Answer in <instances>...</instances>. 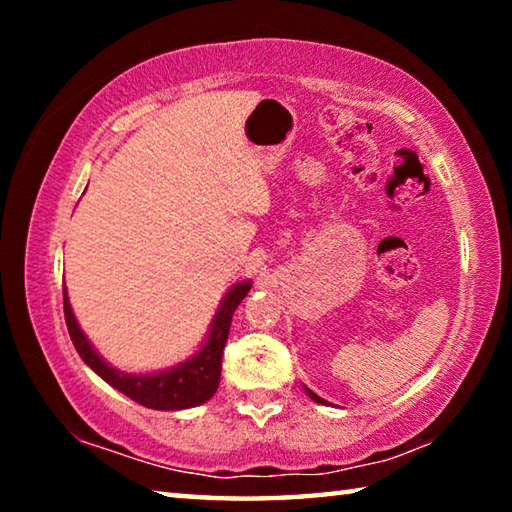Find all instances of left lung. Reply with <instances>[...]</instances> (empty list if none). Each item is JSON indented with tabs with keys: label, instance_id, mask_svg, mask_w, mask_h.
<instances>
[{
	"label": "left lung",
	"instance_id": "1",
	"mask_svg": "<svg viewBox=\"0 0 512 512\" xmlns=\"http://www.w3.org/2000/svg\"><path fill=\"white\" fill-rule=\"evenodd\" d=\"M307 393H309V397H311V400H314V402H318V404H327V402L323 400V397H318L316 393H311V391H309V388H307Z\"/></svg>",
	"mask_w": 512,
	"mask_h": 512
}]
</instances>
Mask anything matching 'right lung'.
<instances>
[{"instance_id":"obj_1","label":"right lung","mask_w":512,"mask_h":512,"mask_svg":"<svg viewBox=\"0 0 512 512\" xmlns=\"http://www.w3.org/2000/svg\"><path fill=\"white\" fill-rule=\"evenodd\" d=\"M250 282H239L228 291V296L223 298L219 314L214 316V323L210 329V336L196 357H192L185 363H180L178 368L155 372V375H128V372L115 370L103 361L97 350L92 348L90 341L85 339L79 323L69 307L67 291L63 287V309H65V323L72 336V343L76 352L81 354V359L97 372V375L108 381L112 388H117L119 393L131 397L133 402L146 406V409H158V411H180V409H192L210 400L219 388L221 379V359L223 348L230 334L232 314L239 307V302L248 296Z\"/></svg>"}]
</instances>
